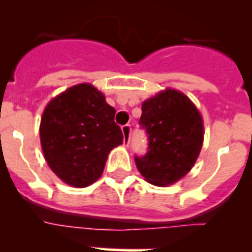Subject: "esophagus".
I'll list each match as a JSON object with an SVG mask.
<instances>
[{"label": "esophagus", "instance_id": "obj_1", "mask_svg": "<svg viewBox=\"0 0 252 252\" xmlns=\"http://www.w3.org/2000/svg\"><path fill=\"white\" fill-rule=\"evenodd\" d=\"M122 133H124V144L126 146L128 145L130 142V136H131V125H124L121 127Z\"/></svg>", "mask_w": 252, "mask_h": 252}]
</instances>
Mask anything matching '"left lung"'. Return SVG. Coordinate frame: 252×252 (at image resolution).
<instances>
[{
    "instance_id": "left-lung-1",
    "label": "left lung",
    "mask_w": 252,
    "mask_h": 252,
    "mask_svg": "<svg viewBox=\"0 0 252 252\" xmlns=\"http://www.w3.org/2000/svg\"><path fill=\"white\" fill-rule=\"evenodd\" d=\"M140 126L146 131L148 153L135 157L141 175L159 187L174 184L194 165L203 145V120L190 99L168 88L141 106Z\"/></svg>"
}]
</instances>
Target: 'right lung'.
I'll return each mask as SVG.
<instances>
[{
  "mask_svg": "<svg viewBox=\"0 0 252 252\" xmlns=\"http://www.w3.org/2000/svg\"><path fill=\"white\" fill-rule=\"evenodd\" d=\"M115 113L90 83L70 87L49 102L40 141L48 165L64 183L84 188L99 179L110 151L124 142Z\"/></svg>",
  "mask_w": 252,
  "mask_h": 252,
  "instance_id": "right-lung-1",
  "label": "right lung"
}]
</instances>
